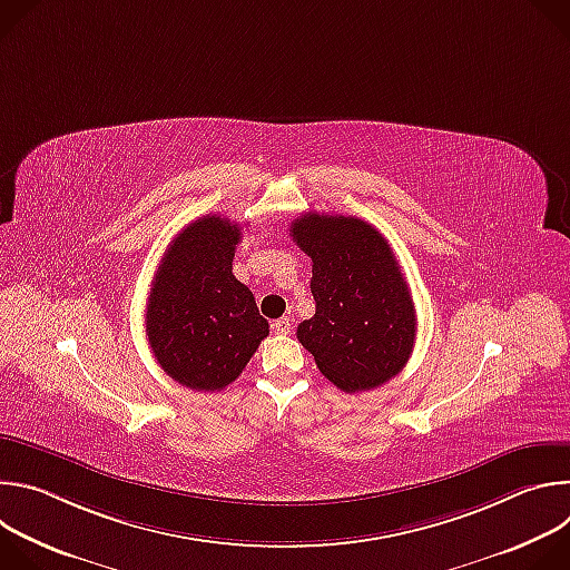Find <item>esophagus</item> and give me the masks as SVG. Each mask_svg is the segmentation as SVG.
I'll use <instances>...</instances> for the list:
<instances>
[{
	"label": "esophagus",
	"mask_w": 570,
	"mask_h": 570,
	"mask_svg": "<svg viewBox=\"0 0 570 570\" xmlns=\"http://www.w3.org/2000/svg\"><path fill=\"white\" fill-rule=\"evenodd\" d=\"M273 332H275V334H282V336L291 334V317H279V320H275V322H273Z\"/></svg>",
	"instance_id": "34e87169"
}]
</instances>
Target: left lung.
<instances>
[{
	"instance_id": "8db88e82",
	"label": "left lung",
	"mask_w": 570,
	"mask_h": 570,
	"mask_svg": "<svg viewBox=\"0 0 570 570\" xmlns=\"http://www.w3.org/2000/svg\"><path fill=\"white\" fill-rule=\"evenodd\" d=\"M291 236L313 262L315 315L297 341L343 392L383 385L409 363L417 315L390 243L356 216L304 214Z\"/></svg>"
}]
</instances>
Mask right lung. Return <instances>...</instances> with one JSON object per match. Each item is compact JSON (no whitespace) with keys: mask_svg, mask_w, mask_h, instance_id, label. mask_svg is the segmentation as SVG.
<instances>
[{"mask_svg":"<svg viewBox=\"0 0 570 570\" xmlns=\"http://www.w3.org/2000/svg\"><path fill=\"white\" fill-rule=\"evenodd\" d=\"M240 227L223 216L189 223L155 273L148 345L174 381L196 392H218L248 365L268 322L255 295L232 273Z\"/></svg>","mask_w":570,"mask_h":570,"instance_id":"obj_1","label":"right lung"}]
</instances>
